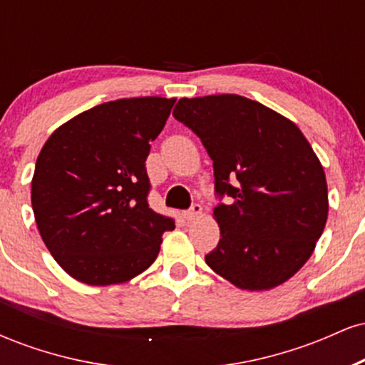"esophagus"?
Masks as SVG:
<instances>
[{
	"mask_svg": "<svg viewBox=\"0 0 365 365\" xmlns=\"http://www.w3.org/2000/svg\"><path fill=\"white\" fill-rule=\"evenodd\" d=\"M200 215H202V206H200V204H192L190 209H187V211L183 212V216H185V220L188 221L195 220V217H199Z\"/></svg>",
	"mask_w": 365,
	"mask_h": 365,
	"instance_id": "34e87169",
	"label": "esophagus"
}]
</instances>
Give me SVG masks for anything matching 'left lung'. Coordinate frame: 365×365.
<instances>
[{
  "label": "left lung",
  "mask_w": 365,
  "mask_h": 365,
  "mask_svg": "<svg viewBox=\"0 0 365 365\" xmlns=\"http://www.w3.org/2000/svg\"><path fill=\"white\" fill-rule=\"evenodd\" d=\"M173 116L199 137L215 168L221 238L207 266L242 290L287 282L311 257L328 220L324 170L304 133L237 94L183 98Z\"/></svg>",
  "instance_id": "1"
}]
</instances>
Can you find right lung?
Segmentation results:
<instances>
[{"label":"right lung","mask_w":365,"mask_h":365,"mask_svg":"<svg viewBox=\"0 0 365 365\" xmlns=\"http://www.w3.org/2000/svg\"><path fill=\"white\" fill-rule=\"evenodd\" d=\"M175 99L99 104L54 130L36 161L32 209L46 247L78 282H128L156 261L175 220L149 207L150 142Z\"/></svg>","instance_id":"add662e5"}]
</instances>
